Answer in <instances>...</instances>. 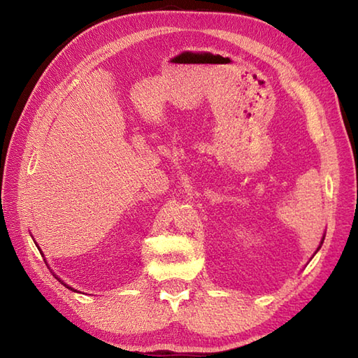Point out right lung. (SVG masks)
I'll return each mask as SVG.
<instances>
[{
  "instance_id": "add662e5",
  "label": "right lung",
  "mask_w": 358,
  "mask_h": 358,
  "mask_svg": "<svg viewBox=\"0 0 358 358\" xmlns=\"http://www.w3.org/2000/svg\"><path fill=\"white\" fill-rule=\"evenodd\" d=\"M71 289H72V287H71Z\"/></svg>"
}]
</instances>
